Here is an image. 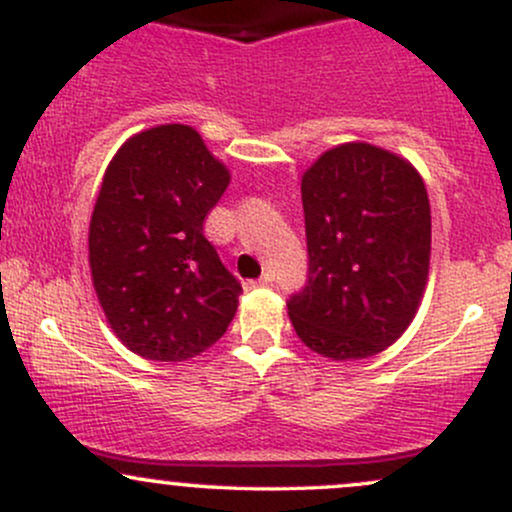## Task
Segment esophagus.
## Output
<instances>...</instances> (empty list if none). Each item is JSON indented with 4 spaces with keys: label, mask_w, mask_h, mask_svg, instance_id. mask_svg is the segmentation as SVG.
I'll return each mask as SVG.
<instances>
[{
    "label": "esophagus",
    "mask_w": 512,
    "mask_h": 512,
    "mask_svg": "<svg viewBox=\"0 0 512 512\" xmlns=\"http://www.w3.org/2000/svg\"><path fill=\"white\" fill-rule=\"evenodd\" d=\"M267 284H272V276L264 274L262 279H257V281H248V289H255V286H267Z\"/></svg>",
    "instance_id": "esophagus-1"
}]
</instances>
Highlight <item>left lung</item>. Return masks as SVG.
<instances>
[{
	"label": "left lung",
	"instance_id": "8db88e82",
	"mask_svg": "<svg viewBox=\"0 0 512 512\" xmlns=\"http://www.w3.org/2000/svg\"><path fill=\"white\" fill-rule=\"evenodd\" d=\"M308 286L289 301L301 342L330 361L395 344L431 264V204L407 158L368 142L332 146L301 180Z\"/></svg>",
	"mask_w": 512,
	"mask_h": 512
}]
</instances>
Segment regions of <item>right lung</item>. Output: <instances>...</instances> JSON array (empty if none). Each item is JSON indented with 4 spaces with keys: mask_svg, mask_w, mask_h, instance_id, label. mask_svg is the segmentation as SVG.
Here are the masks:
<instances>
[{
    "mask_svg": "<svg viewBox=\"0 0 512 512\" xmlns=\"http://www.w3.org/2000/svg\"><path fill=\"white\" fill-rule=\"evenodd\" d=\"M231 182L190 125L132 134L105 168L88 226L93 291L132 354L178 363L216 344L243 293L204 238Z\"/></svg>",
    "mask_w": 512,
    "mask_h": 512,
    "instance_id": "1",
    "label": "right lung"
}]
</instances>
